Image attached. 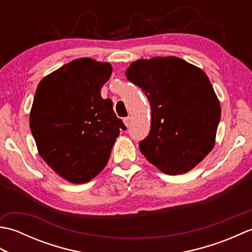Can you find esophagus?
Here are the masks:
<instances>
[{
	"label": "esophagus",
	"instance_id": "1",
	"mask_svg": "<svg viewBox=\"0 0 252 252\" xmlns=\"http://www.w3.org/2000/svg\"><path fill=\"white\" fill-rule=\"evenodd\" d=\"M123 123H125V126H126V127L130 126V125H131V117L125 118V119H123Z\"/></svg>",
	"mask_w": 252,
	"mask_h": 252
}]
</instances>
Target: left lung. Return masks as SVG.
<instances>
[{
	"label": "left lung",
	"mask_w": 252,
	"mask_h": 252,
	"mask_svg": "<svg viewBox=\"0 0 252 252\" xmlns=\"http://www.w3.org/2000/svg\"><path fill=\"white\" fill-rule=\"evenodd\" d=\"M126 76L152 107L151 131L140 143L149 162L169 175L183 174L212 151L221 106L205 71L179 57L131 63Z\"/></svg>",
	"instance_id": "1"
}]
</instances>
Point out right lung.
Returning <instances> with one entry per match:
<instances>
[{"label":"right lung","mask_w":252,"mask_h":252,"mask_svg":"<svg viewBox=\"0 0 252 252\" xmlns=\"http://www.w3.org/2000/svg\"><path fill=\"white\" fill-rule=\"evenodd\" d=\"M112 72L109 63L78 58L37 84L30 130L42 159L70 183L94 179L108 162L120 130H126L100 89Z\"/></svg>","instance_id":"add662e5"}]
</instances>
